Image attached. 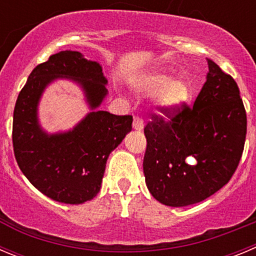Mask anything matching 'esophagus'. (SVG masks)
<instances>
[{
  "mask_svg": "<svg viewBox=\"0 0 256 256\" xmlns=\"http://www.w3.org/2000/svg\"><path fill=\"white\" fill-rule=\"evenodd\" d=\"M144 119L140 118V116H136L134 120H133V130H144Z\"/></svg>",
  "mask_w": 256,
  "mask_h": 256,
  "instance_id": "34e87169",
  "label": "esophagus"
}]
</instances>
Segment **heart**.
<instances>
[{"label": "heart", "mask_w": 256, "mask_h": 256, "mask_svg": "<svg viewBox=\"0 0 256 256\" xmlns=\"http://www.w3.org/2000/svg\"><path fill=\"white\" fill-rule=\"evenodd\" d=\"M134 88L140 95L156 94V106L161 112H171L189 98L190 88L186 80L174 77L165 70H154L138 77Z\"/></svg>", "instance_id": "b5f03b06"}]
</instances>
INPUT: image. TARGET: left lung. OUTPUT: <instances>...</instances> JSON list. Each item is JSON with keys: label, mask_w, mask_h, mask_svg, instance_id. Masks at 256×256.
<instances>
[{"label": "left lung", "mask_w": 256, "mask_h": 256, "mask_svg": "<svg viewBox=\"0 0 256 256\" xmlns=\"http://www.w3.org/2000/svg\"><path fill=\"white\" fill-rule=\"evenodd\" d=\"M144 126V172L150 193L170 207L204 200L228 182L242 156L246 112L238 84L208 60L207 81L193 106ZM189 156L197 162L190 166Z\"/></svg>", "instance_id": "1"}]
</instances>
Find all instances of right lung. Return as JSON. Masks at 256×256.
Here are the masks:
<instances>
[{"label":"right lung","mask_w":256,"mask_h":256,"mask_svg":"<svg viewBox=\"0 0 256 256\" xmlns=\"http://www.w3.org/2000/svg\"><path fill=\"white\" fill-rule=\"evenodd\" d=\"M57 78L78 83L93 112L71 131L48 135L37 120V105L46 86ZM106 82L99 63L80 52L62 50L38 64L18 94L14 154L28 180L53 200L66 204L91 200L100 192L110 152L132 130V116L98 110L108 95Z\"/></svg>","instance_id":"right-lung-1"}]
</instances>
